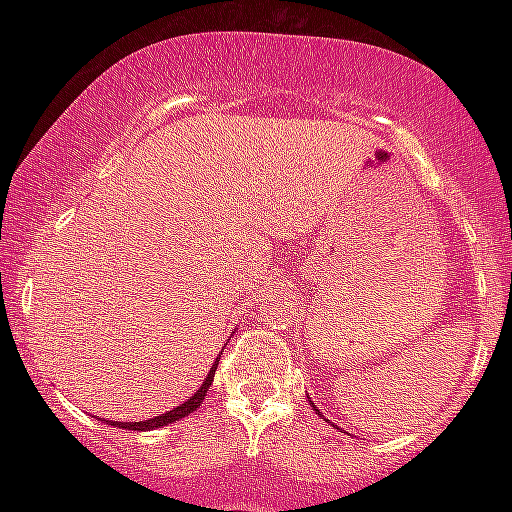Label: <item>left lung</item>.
<instances>
[{
  "label": "left lung",
  "instance_id": "obj_1",
  "mask_svg": "<svg viewBox=\"0 0 512 512\" xmlns=\"http://www.w3.org/2000/svg\"><path fill=\"white\" fill-rule=\"evenodd\" d=\"M316 411H318V409H316ZM318 415H320V413H318Z\"/></svg>",
  "mask_w": 512,
  "mask_h": 512
}]
</instances>
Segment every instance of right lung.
<instances>
[{"label": "right lung", "instance_id": "1", "mask_svg": "<svg viewBox=\"0 0 512 512\" xmlns=\"http://www.w3.org/2000/svg\"><path fill=\"white\" fill-rule=\"evenodd\" d=\"M216 359H221V354H219V357H216ZM216 366H219V361H214V366L210 368V372H207V377H205V381L201 384V388H198V391H196L192 397H189L187 402L176 406V409H171V411L162 413V415H155V418L144 420V422H110V424H112V427L128 429V431H151V429H158V427H167V424L176 422V420H180V418H185V415L194 413V411L198 409V406H201V402L205 400L207 388L212 386Z\"/></svg>", "mask_w": 512, "mask_h": 512}]
</instances>
